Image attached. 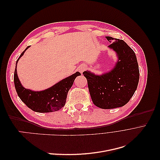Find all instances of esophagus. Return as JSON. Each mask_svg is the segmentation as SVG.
<instances>
[{"label": "esophagus", "instance_id": "obj_1", "mask_svg": "<svg viewBox=\"0 0 160 160\" xmlns=\"http://www.w3.org/2000/svg\"><path fill=\"white\" fill-rule=\"evenodd\" d=\"M83 70H84V67H83V68L80 69V71H81V72H82V71H83Z\"/></svg>", "mask_w": 160, "mask_h": 160}]
</instances>
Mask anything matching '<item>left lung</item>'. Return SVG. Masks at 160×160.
<instances>
[{
  "label": "left lung",
  "instance_id": "obj_1",
  "mask_svg": "<svg viewBox=\"0 0 160 160\" xmlns=\"http://www.w3.org/2000/svg\"><path fill=\"white\" fill-rule=\"evenodd\" d=\"M111 42L109 47L118 53L119 60L112 71L102 75L89 71L83 72L88 80L92 101L101 109L122 107L132 98L137 89L139 71L134 51L123 40L106 37Z\"/></svg>",
  "mask_w": 160,
  "mask_h": 160
}]
</instances>
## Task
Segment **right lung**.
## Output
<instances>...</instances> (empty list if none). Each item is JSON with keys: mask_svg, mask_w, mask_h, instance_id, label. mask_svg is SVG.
I'll return each instance as SVG.
<instances>
[{"mask_svg": "<svg viewBox=\"0 0 160 160\" xmlns=\"http://www.w3.org/2000/svg\"><path fill=\"white\" fill-rule=\"evenodd\" d=\"M30 46H28L21 55L19 56L16 62V67L14 72V83L16 91L22 102L28 108L38 113H49L61 109L65 104L67 93L73 84L75 79L81 75L77 72L59 83L42 91H32L26 89L21 85L18 78L17 72V64L20 57Z\"/></svg>", "mask_w": 160, "mask_h": 160, "instance_id": "right-lung-1", "label": "right lung"}]
</instances>
